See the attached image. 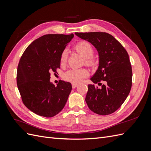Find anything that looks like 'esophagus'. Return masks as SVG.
Listing matches in <instances>:
<instances>
[{
	"label": "esophagus",
	"mask_w": 151,
	"mask_h": 151,
	"mask_svg": "<svg viewBox=\"0 0 151 151\" xmlns=\"http://www.w3.org/2000/svg\"><path fill=\"white\" fill-rule=\"evenodd\" d=\"M78 84H74V83H73V84H72V88H75L76 87V86H78Z\"/></svg>",
	"instance_id": "34e87169"
}]
</instances>
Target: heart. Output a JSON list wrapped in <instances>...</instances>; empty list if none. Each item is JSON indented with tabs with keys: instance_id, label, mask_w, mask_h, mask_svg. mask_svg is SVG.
<instances>
[{
	"instance_id": "1",
	"label": "heart",
	"mask_w": 151,
	"mask_h": 151,
	"mask_svg": "<svg viewBox=\"0 0 151 151\" xmlns=\"http://www.w3.org/2000/svg\"><path fill=\"white\" fill-rule=\"evenodd\" d=\"M74 49L79 54L85 58V64L89 67H94L96 61L93 57L94 54L93 47L91 45L86 41H81L74 46ZM68 53L66 50H64L62 52L60 57V65L63 67L65 65L67 60ZM88 75V71L84 68L82 69H73L67 70L63 75V78L66 81L78 84L83 79Z\"/></svg>"
}]
</instances>
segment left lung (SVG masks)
<instances>
[{
  "mask_svg": "<svg viewBox=\"0 0 151 151\" xmlns=\"http://www.w3.org/2000/svg\"><path fill=\"white\" fill-rule=\"evenodd\" d=\"M97 49L99 65L89 84L86 102L94 113L106 115L118 110L126 100L132 87V70L127 51L106 32H76ZM104 84H102V83Z\"/></svg>",
  "mask_w": 151,
  "mask_h": 151,
  "instance_id": "obj_1",
  "label": "left lung"
}]
</instances>
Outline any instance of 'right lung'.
<instances>
[{"mask_svg": "<svg viewBox=\"0 0 151 151\" xmlns=\"http://www.w3.org/2000/svg\"><path fill=\"white\" fill-rule=\"evenodd\" d=\"M73 34H46L34 40L18 64L17 84L25 106L36 114L52 117L62 111L72 89L71 84L50 82V73L60 69V57Z\"/></svg>", "mask_w": 151, "mask_h": 151, "instance_id": "1", "label": "right lung"}]
</instances>
